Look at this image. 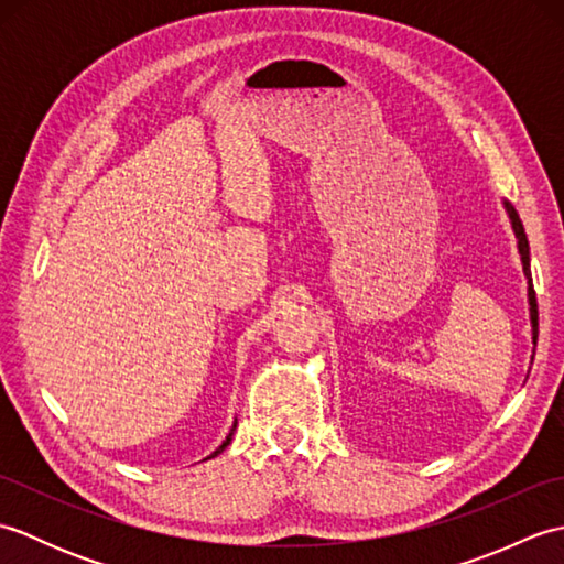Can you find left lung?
Here are the masks:
<instances>
[{
    "mask_svg": "<svg viewBox=\"0 0 564 564\" xmlns=\"http://www.w3.org/2000/svg\"><path fill=\"white\" fill-rule=\"evenodd\" d=\"M505 203V210L509 215V223H511V230L517 235V247H519V254H521V263H523V275L525 281H529V317H531V339L533 344L538 341V303H535V291H533V279H531V247H529V237H525L523 230V223L519 218L517 208L511 206L509 200H501ZM533 361V358H531Z\"/></svg>",
    "mask_w": 564,
    "mask_h": 564,
    "instance_id": "left-lung-1",
    "label": "left lung"
}]
</instances>
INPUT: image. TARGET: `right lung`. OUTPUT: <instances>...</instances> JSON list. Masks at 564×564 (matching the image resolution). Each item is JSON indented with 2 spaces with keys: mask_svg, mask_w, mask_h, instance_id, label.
<instances>
[{
  "mask_svg": "<svg viewBox=\"0 0 564 564\" xmlns=\"http://www.w3.org/2000/svg\"><path fill=\"white\" fill-rule=\"evenodd\" d=\"M235 429H237V419H235V422H232V429H230V434H227V436H225V441L220 443V446H218V448H215V451H213V453L208 455V458H215V455H220V453H223V451H225L227 446H230V441H232V436H235ZM208 458H203V460H208Z\"/></svg>",
  "mask_w": 564,
  "mask_h": 564,
  "instance_id": "obj_1",
  "label": "right lung"
}]
</instances>
